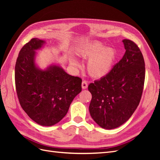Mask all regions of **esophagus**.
I'll return each mask as SVG.
<instances>
[{"instance_id":"1","label":"esophagus","mask_w":160,"mask_h":160,"mask_svg":"<svg viewBox=\"0 0 160 160\" xmlns=\"http://www.w3.org/2000/svg\"><path fill=\"white\" fill-rule=\"evenodd\" d=\"M88 82L85 81H83V82H82V84H81V87H82V89H85L88 88Z\"/></svg>"}]
</instances>
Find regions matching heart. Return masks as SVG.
Masks as SVG:
<instances>
[{
    "label": "heart",
    "mask_w": 160,
    "mask_h": 160,
    "mask_svg": "<svg viewBox=\"0 0 160 160\" xmlns=\"http://www.w3.org/2000/svg\"><path fill=\"white\" fill-rule=\"evenodd\" d=\"M77 55L84 59H89L87 64L88 73L94 78H102L112 70L117 58V52L113 48L106 47L100 42L86 43L80 46L76 51ZM71 62L78 65L72 58Z\"/></svg>",
    "instance_id": "obj_1"
}]
</instances>
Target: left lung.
Segmentation results:
<instances>
[{
    "label": "left lung",
    "mask_w": 160,
    "mask_h": 160,
    "mask_svg": "<svg viewBox=\"0 0 160 160\" xmlns=\"http://www.w3.org/2000/svg\"><path fill=\"white\" fill-rule=\"evenodd\" d=\"M125 52L109 73L93 83L89 112L95 122L105 129L117 128L131 118L139 105L145 81V62L137 45L122 41Z\"/></svg>",
    "instance_id": "1"
}]
</instances>
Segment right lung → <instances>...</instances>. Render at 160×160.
Segmentation results:
<instances>
[{
  "instance_id": "1",
  "label": "right lung",
  "mask_w": 160,
  "mask_h": 160,
  "mask_svg": "<svg viewBox=\"0 0 160 160\" xmlns=\"http://www.w3.org/2000/svg\"><path fill=\"white\" fill-rule=\"evenodd\" d=\"M46 41L34 38L24 45L15 65V85L19 103L34 122L42 126L59 123L68 112L72 100L81 91L82 80L71 76L59 64L41 69L37 51Z\"/></svg>"
}]
</instances>
